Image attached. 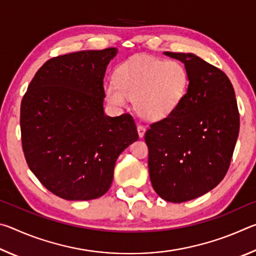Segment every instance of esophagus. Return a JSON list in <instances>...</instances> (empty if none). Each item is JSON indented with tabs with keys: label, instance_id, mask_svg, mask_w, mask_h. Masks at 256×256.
<instances>
[{
	"label": "esophagus",
	"instance_id": "34e87169",
	"mask_svg": "<svg viewBox=\"0 0 256 256\" xmlns=\"http://www.w3.org/2000/svg\"><path fill=\"white\" fill-rule=\"evenodd\" d=\"M138 136L144 138V133H146V128L144 126V125H138Z\"/></svg>",
	"mask_w": 256,
	"mask_h": 256
}]
</instances>
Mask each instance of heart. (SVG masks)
Wrapping results in <instances>:
<instances>
[{"mask_svg": "<svg viewBox=\"0 0 256 256\" xmlns=\"http://www.w3.org/2000/svg\"><path fill=\"white\" fill-rule=\"evenodd\" d=\"M114 82L104 86L105 98L110 105L124 107L128 98H131L141 118L162 120L183 102L190 76L178 60L136 55L118 66Z\"/></svg>", "mask_w": 256, "mask_h": 256, "instance_id": "heart-1", "label": "heart"}]
</instances>
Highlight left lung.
Returning a JSON list of instances; mask_svg holds the SVG:
<instances>
[{
  "instance_id": "1",
  "label": "left lung",
  "mask_w": 256,
  "mask_h": 256,
  "mask_svg": "<svg viewBox=\"0 0 256 256\" xmlns=\"http://www.w3.org/2000/svg\"><path fill=\"white\" fill-rule=\"evenodd\" d=\"M184 63L190 84L170 116L144 134L149 175L168 202L193 200L214 188L227 174L240 133L232 84L220 68L190 53L164 52Z\"/></svg>"
}]
</instances>
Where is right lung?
Here are the masks:
<instances>
[{
  "instance_id": "1",
  "label": "right lung",
  "mask_w": 256,
  "mask_h": 256,
  "mask_svg": "<svg viewBox=\"0 0 256 256\" xmlns=\"http://www.w3.org/2000/svg\"><path fill=\"white\" fill-rule=\"evenodd\" d=\"M116 54L110 47L50 58L21 102L26 162L47 190L66 200L104 196L118 156L138 138L131 115L104 112V76Z\"/></svg>"
}]
</instances>
